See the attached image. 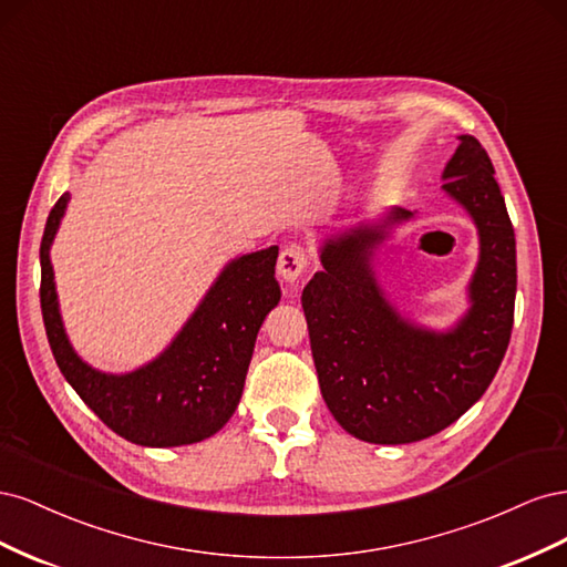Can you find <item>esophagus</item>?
I'll return each mask as SVG.
<instances>
[{
  "label": "esophagus",
  "instance_id": "obj_1",
  "mask_svg": "<svg viewBox=\"0 0 567 567\" xmlns=\"http://www.w3.org/2000/svg\"><path fill=\"white\" fill-rule=\"evenodd\" d=\"M307 262H310V255H307V250L302 246H288L281 250L279 255V274L286 279V281H298L300 274L305 271Z\"/></svg>",
  "mask_w": 567,
  "mask_h": 567
}]
</instances>
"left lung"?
<instances>
[{"label": "left lung", "mask_w": 567, "mask_h": 567, "mask_svg": "<svg viewBox=\"0 0 567 567\" xmlns=\"http://www.w3.org/2000/svg\"><path fill=\"white\" fill-rule=\"evenodd\" d=\"M444 169V192L471 213L480 231L473 310L444 336L411 329L383 300L369 267L383 234L352 229L329 238L302 290V310L326 406L346 431L373 444L431 437L468 411L506 354L516 305V236L494 167L475 136ZM411 217L394 210L392 219Z\"/></svg>", "instance_id": "8db88e82"}]
</instances>
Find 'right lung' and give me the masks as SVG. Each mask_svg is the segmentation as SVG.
<instances>
[{"label": "right lung", "mask_w": 567, "mask_h": 567, "mask_svg": "<svg viewBox=\"0 0 567 567\" xmlns=\"http://www.w3.org/2000/svg\"><path fill=\"white\" fill-rule=\"evenodd\" d=\"M63 194L47 217L40 246V302L51 352L65 381L113 433L142 447H179L215 435L241 400L257 331L281 288L274 279L279 248L234 260L156 362L106 375L73 352L59 315L49 246L63 217Z\"/></svg>", "instance_id": "right-lung-1"}]
</instances>
